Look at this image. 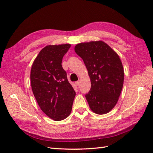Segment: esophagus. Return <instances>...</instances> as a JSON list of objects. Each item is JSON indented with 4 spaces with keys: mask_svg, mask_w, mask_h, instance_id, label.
Returning a JSON list of instances; mask_svg holds the SVG:
<instances>
[{
    "mask_svg": "<svg viewBox=\"0 0 153 153\" xmlns=\"http://www.w3.org/2000/svg\"><path fill=\"white\" fill-rule=\"evenodd\" d=\"M80 83H81L80 81H77V82H76L75 83H76V85H79V84H80Z\"/></svg>",
    "mask_w": 153,
    "mask_h": 153,
    "instance_id": "obj_1",
    "label": "esophagus"
}]
</instances>
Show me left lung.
Instances as JSON below:
<instances>
[{
    "label": "left lung",
    "mask_w": 153,
    "mask_h": 153,
    "mask_svg": "<svg viewBox=\"0 0 153 153\" xmlns=\"http://www.w3.org/2000/svg\"><path fill=\"white\" fill-rule=\"evenodd\" d=\"M88 71L91 87L85 97L91 110L97 114L109 112L121 93L124 71L116 52L102 41L82 43L74 48Z\"/></svg>",
    "instance_id": "8db88e82"
}]
</instances>
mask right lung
<instances>
[{
    "label": "right lung",
    "mask_w": 153,
    "mask_h": 153,
    "mask_svg": "<svg viewBox=\"0 0 153 153\" xmlns=\"http://www.w3.org/2000/svg\"><path fill=\"white\" fill-rule=\"evenodd\" d=\"M70 44L47 45L32 64L30 79L35 98L45 114L60 121L70 114L76 92L62 66L63 56Z\"/></svg>",
    "instance_id": "right-lung-1"
}]
</instances>
